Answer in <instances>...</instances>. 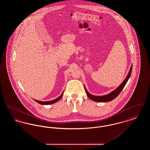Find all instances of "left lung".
Returning <instances> with one entry per match:
<instances>
[{
  "label": "left lung",
  "instance_id": "obj_1",
  "mask_svg": "<svg viewBox=\"0 0 150 150\" xmlns=\"http://www.w3.org/2000/svg\"><path fill=\"white\" fill-rule=\"evenodd\" d=\"M132 71V65L130 67V70L129 71L128 74L126 78L125 79V80L122 81V83H121L120 86H119L116 89H115L114 91H112V92L106 94V95H104V96H94L91 94L89 93L86 89V86H84L85 88V90H86V93L87 96L88 97V98L91 100L96 101V102H110L112 100H114L115 98L120 93L121 91L123 89V88H124L125 86L126 85L127 81H128L129 79L130 78V75H131V73Z\"/></svg>",
  "mask_w": 150,
  "mask_h": 150
}]
</instances>
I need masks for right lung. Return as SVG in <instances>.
<instances>
[{
	"label": "right lung",
	"mask_w": 150,
	"mask_h": 150,
	"mask_svg": "<svg viewBox=\"0 0 150 150\" xmlns=\"http://www.w3.org/2000/svg\"><path fill=\"white\" fill-rule=\"evenodd\" d=\"M64 94V91L62 93V94H61L60 96H59L58 98H57L55 100H50V101H40V100H35L36 102H38V103L39 104H41V105H51V104H53L55 102H56L57 101H58L59 100H60L61 98V97H62V95Z\"/></svg>",
	"instance_id": "right-lung-1"
}]
</instances>
